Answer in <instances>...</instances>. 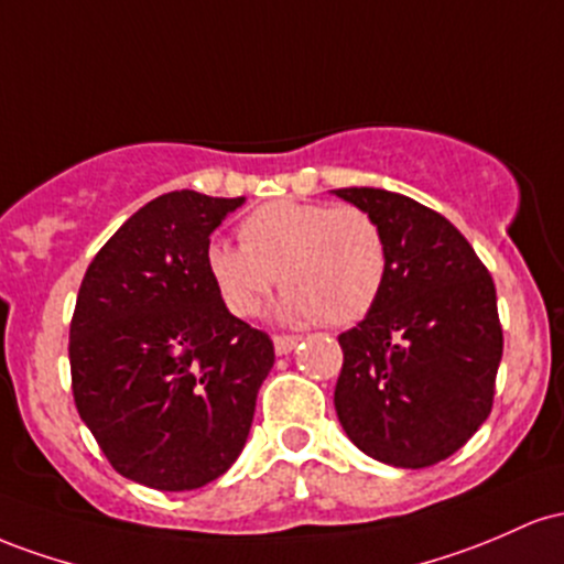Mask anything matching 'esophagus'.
I'll use <instances>...</instances> for the list:
<instances>
[{
    "label": "esophagus",
    "mask_w": 564,
    "mask_h": 564,
    "mask_svg": "<svg viewBox=\"0 0 564 564\" xmlns=\"http://www.w3.org/2000/svg\"><path fill=\"white\" fill-rule=\"evenodd\" d=\"M301 344V335H274V351L280 354H290L295 346Z\"/></svg>",
    "instance_id": "1"
}]
</instances>
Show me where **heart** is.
I'll return each mask as SVG.
<instances>
[{
  "mask_svg": "<svg viewBox=\"0 0 564 564\" xmlns=\"http://www.w3.org/2000/svg\"><path fill=\"white\" fill-rule=\"evenodd\" d=\"M239 248L215 242L207 274L234 316L261 308L276 276L284 322L354 325L372 312L389 271L386 234L357 205L274 199L252 210L237 229Z\"/></svg>",
  "mask_w": 564,
  "mask_h": 564,
  "instance_id": "b5f03b06",
  "label": "heart"
}]
</instances>
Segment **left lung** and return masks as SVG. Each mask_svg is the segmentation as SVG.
I'll return each instance as SVG.
<instances>
[{
  "label": "left lung",
  "instance_id": "1",
  "mask_svg": "<svg viewBox=\"0 0 564 564\" xmlns=\"http://www.w3.org/2000/svg\"><path fill=\"white\" fill-rule=\"evenodd\" d=\"M381 224L383 293L338 335L335 413L359 451L400 469L451 458L487 421L503 354L496 284L445 215L386 188H335Z\"/></svg>",
  "mask_w": 564,
  "mask_h": 564
}]
</instances>
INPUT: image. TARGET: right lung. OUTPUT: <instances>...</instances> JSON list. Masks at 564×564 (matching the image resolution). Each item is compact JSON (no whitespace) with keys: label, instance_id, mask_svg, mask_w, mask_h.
Returning a JSON list of instances; mask_svg holds the SVG:
<instances>
[{"label":"right lung","instance_id":"1","mask_svg":"<svg viewBox=\"0 0 564 564\" xmlns=\"http://www.w3.org/2000/svg\"><path fill=\"white\" fill-rule=\"evenodd\" d=\"M245 197L170 192L130 215L82 280L72 391L109 464L154 490L213 482L248 442L274 344L207 274L210 234Z\"/></svg>","mask_w":564,"mask_h":564}]
</instances>
